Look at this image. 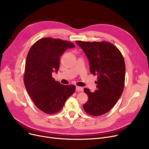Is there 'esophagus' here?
Segmentation results:
<instances>
[{
  "label": "esophagus",
  "instance_id": "34e87169",
  "mask_svg": "<svg viewBox=\"0 0 149 149\" xmlns=\"http://www.w3.org/2000/svg\"><path fill=\"white\" fill-rule=\"evenodd\" d=\"M76 91H83V88L80 86H76Z\"/></svg>",
  "mask_w": 149,
  "mask_h": 149
}]
</instances>
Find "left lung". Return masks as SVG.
<instances>
[{
    "label": "left lung",
    "instance_id": "1",
    "mask_svg": "<svg viewBox=\"0 0 149 149\" xmlns=\"http://www.w3.org/2000/svg\"><path fill=\"white\" fill-rule=\"evenodd\" d=\"M86 56L90 72L97 75V90L84 91L88 100L83 105L87 113L100 116L108 112L115 105L123 92L126 66L120 50L107 42L76 41Z\"/></svg>",
    "mask_w": 149,
    "mask_h": 149
}]
</instances>
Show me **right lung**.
<instances>
[{
    "label": "right lung",
    "mask_w": 149,
    "mask_h": 149,
    "mask_svg": "<svg viewBox=\"0 0 149 149\" xmlns=\"http://www.w3.org/2000/svg\"><path fill=\"white\" fill-rule=\"evenodd\" d=\"M74 47L71 42L46 37L37 41L28 52L24 84L35 105L46 113L58 112L75 91V86L61 84L52 77L53 72H58L61 55Z\"/></svg>",
    "instance_id": "add662e5"
}]
</instances>
